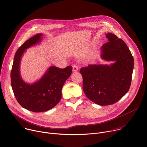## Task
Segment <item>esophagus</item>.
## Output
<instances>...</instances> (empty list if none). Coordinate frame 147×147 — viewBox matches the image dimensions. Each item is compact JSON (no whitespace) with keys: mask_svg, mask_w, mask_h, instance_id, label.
<instances>
[{"mask_svg":"<svg viewBox=\"0 0 147 147\" xmlns=\"http://www.w3.org/2000/svg\"><path fill=\"white\" fill-rule=\"evenodd\" d=\"M72 68L74 72H76L78 71V66L76 64H74L72 66Z\"/></svg>","mask_w":147,"mask_h":147,"instance_id":"esophagus-1","label":"esophagus"}]
</instances>
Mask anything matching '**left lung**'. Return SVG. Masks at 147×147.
<instances>
[{
	"mask_svg": "<svg viewBox=\"0 0 147 147\" xmlns=\"http://www.w3.org/2000/svg\"><path fill=\"white\" fill-rule=\"evenodd\" d=\"M108 42L101 47V57L108 65H89L80 68L83 90L86 97L100 105H111L129 91L134 68L133 57L125 42L108 33Z\"/></svg>",
	"mask_w": 147,
	"mask_h": 147,
	"instance_id": "1",
	"label": "left lung"
}]
</instances>
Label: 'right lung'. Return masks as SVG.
Masks as SVG:
<instances>
[{"label": "right lung", "instance_id": "1", "mask_svg": "<svg viewBox=\"0 0 147 147\" xmlns=\"http://www.w3.org/2000/svg\"><path fill=\"white\" fill-rule=\"evenodd\" d=\"M42 35H35L19 47L11 71V84L17 101L23 108L35 112L47 111L60 102L62 87L72 71L70 65L64 69L52 66L38 82L29 84L23 81L20 73L22 55L26 49L40 42Z\"/></svg>", "mask_w": 147, "mask_h": 147}]
</instances>
